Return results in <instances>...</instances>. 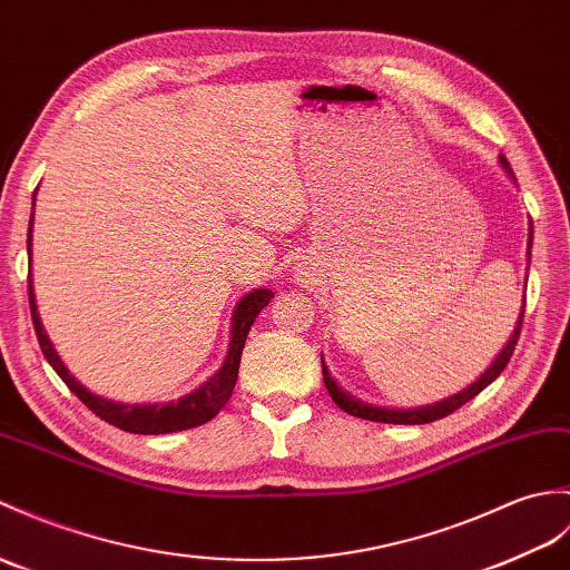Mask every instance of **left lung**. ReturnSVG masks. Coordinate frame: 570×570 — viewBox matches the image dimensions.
Here are the masks:
<instances>
[{
  "label": "left lung",
  "mask_w": 570,
  "mask_h": 570,
  "mask_svg": "<svg viewBox=\"0 0 570 570\" xmlns=\"http://www.w3.org/2000/svg\"><path fill=\"white\" fill-rule=\"evenodd\" d=\"M500 165L505 167V169L510 171V175H512L510 163L505 160V157H500ZM529 245H532V243H529ZM524 301H527V296H524ZM522 321H524V303H522V313H520L518 327H514V335L510 337L505 350H502V352L498 354V360L491 364V368H488V372H485L479 381L471 383V386H469L466 391H461V393L452 395V399L440 401V403H434V405L415 407V410H391V407H376V405L362 403L360 399H354V395H350L347 391H342V389L337 386V383L333 381V376H330L325 362L321 360V362H323V381H325V389H327V393H330V399H333V401L337 403V407L345 410V413H350V415H354V417L372 420V422H391V425H428V422H434V420H442V417H446V415H452L454 410H459L461 405H466V403H469L471 399H475V395H479L485 386H491V383L500 376L502 368H505L508 362H510V356H512V352H514V345H518L520 333H522Z\"/></svg>",
  "instance_id": "obj_1"
}]
</instances>
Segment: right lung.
I'll return each instance as SVG.
<instances>
[{"mask_svg":"<svg viewBox=\"0 0 570 570\" xmlns=\"http://www.w3.org/2000/svg\"><path fill=\"white\" fill-rule=\"evenodd\" d=\"M33 202H36V194H33ZM31 228H33V216L29 220V255H31ZM272 298H274V294L269 288H257V291H253V294H247L240 303H237L235 315H233V333H230L233 340H230L228 356H225L220 372L214 379H208L202 389L194 391L191 395H187V399H181L177 403L124 405V403L99 399V395L89 393L75 376H70L68 368H65V364L60 362L58 352L50 345V340L41 325V317H38L31 274H29L31 321H33L38 345H41V352L48 360V364L56 368L58 376L65 381V386H68L77 395V399L91 410V413L109 422V425L124 430V432H130V434H167V432L191 430V428L204 425V422H208L210 417H216L218 410L228 403L233 395L235 381H237V368H240V356H243V347H245L249 327H253L255 317Z\"/></svg>","mask_w":570,"mask_h":570,"instance_id":"right-lung-1","label":"right lung"}]
</instances>
